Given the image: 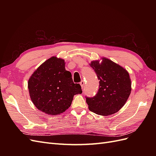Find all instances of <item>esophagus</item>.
<instances>
[{"label":"esophagus","mask_w":156,"mask_h":156,"mask_svg":"<svg viewBox=\"0 0 156 156\" xmlns=\"http://www.w3.org/2000/svg\"><path fill=\"white\" fill-rule=\"evenodd\" d=\"M80 84H81L82 89H83V88H84V82L83 81H81V82H80Z\"/></svg>","instance_id":"34e87169"}]
</instances>
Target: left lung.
I'll list each match as a JSON object with an SVG mask.
<instances>
[{
	"label": "left lung",
	"instance_id": "1",
	"mask_svg": "<svg viewBox=\"0 0 156 156\" xmlns=\"http://www.w3.org/2000/svg\"><path fill=\"white\" fill-rule=\"evenodd\" d=\"M90 66L100 80L99 89L93 97L86 98L90 111L99 115L108 116L119 111L128 99L131 84L128 72L107 58L92 61Z\"/></svg>",
	"mask_w": 156,
	"mask_h": 156
}]
</instances>
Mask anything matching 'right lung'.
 Returning <instances> with one entry per match:
<instances>
[{
	"mask_svg": "<svg viewBox=\"0 0 156 156\" xmlns=\"http://www.w3.org/2000/svg\"><path fill=\"white\" fill-rule=\"evenodd\" d=\"M28 88L34 105L51 115L68 109L73 96L83 92L81 85L73 83L72 73L66 70L64 60L55 56L35 71L29 80Z\"/></svg>",
	"mask_w": 156,
	"mask_h": 156,
	"instance_id": "right-lung-1",
	"label": "right lung"
}]
</instances>
